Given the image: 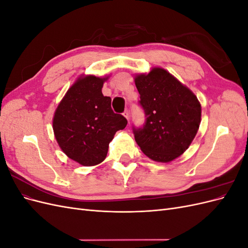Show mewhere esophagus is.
<instances>
[{"label":"esophagus","mask_w":248,"mask_h":248,"mask_svg":"<svg viewBox=\"0 0 248 248\" xmlns=\"http://www.w3.org/2000/svg\"><path fill=\"white\" fill-rule=\"evenodd\" d=\"M123 116H124L127 120H129V111L127 110V109H125L124 112H123Z\"/></svg>","instance_id":"34e87169"}]
</instances>
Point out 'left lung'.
<instances>
[{"label":"left lung","instance_id":"8db88e82","mask_svg":"<svg viewBox=\"0 0 248 248\" xmlns=\"http://www.w3.org/2000/svg\"><path fill=\"white\" fill-rule=\"evenodd\" d=\"M146 122L134 139L150 159L170 162L188 149L201 124V104L190 90L156 67L134 78Z\"/></svg>","mask_w":248,"mask_h":248}]
</instances>
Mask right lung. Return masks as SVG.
Returning <instances> with one entry per match:
<instances>
[{
	"instance_id": "obj_1",
	"label": "right lung",
	"mask_w": 248,
	"mask_h": 248,
	"mask_svg": "<svg viewBox=\"0 0 248 248\" xmlns=\"http://www.w3.org/2000/svg\"><path fill=\"white\" fill-rule=\"evenodd\" d=\"M108 78L80 77L59 103L52 129L62 151L81 166H96L106 159L108 145L127 120L111 109L110 97L101 90Z\"/></svg>"
}]
</instances>
